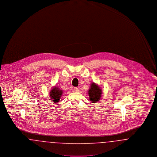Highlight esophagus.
Returning a JSON list of instances; mask_svg holds the SVG:
<instances>
[{
	"mask_svg": "<svg viewBox=\"0 0 157 157\" xmlns=\"http://www.w3.org/2000/svg\"><path fill=\"white\" fill-rule=\"evenodd\" d=\"M74 90H75V92H78L79 91V88H77V87H75V88H74Z\"/></svg>",
	"mask_w": 157,
	"mask_h": 157,
	"instance_id": "obj_1",
	"label": "esophagus"
}]
</instances>
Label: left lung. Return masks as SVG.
Listing matches in <instances>:
<instances>
[{
    "label": "left lung",
    "mask_w": 157,
    "mask_h": 157,
    "mask_svg": "<svg viewBox=\"0 0 157 157\" xmlns=\"http://www.w3.org/2000/svg\"><path fill=\"white\" fill-rule=\"evenodd\" d=\"M88 94L90 101H92L93 103H95L101 97L102 90L97 84H95V83H92L88 91Z\"/></svg>",
    "instance_id": "1"
}]
</instances>
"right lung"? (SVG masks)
<instances>
[{"label":"right lung","mask_w":157,"mask_h":157,"mask_svg":"<svg viewBox=\"0 0 157 157\" xmlns=\"http://www.w3.org/2000/svg\"><path fill=\"white\" fill-rule=\"evenodd\" d=\"M62 93V90H60L58 87H54L50 92V98L54 103H58L59 101Z\"/></svg>","instance_id":"right-lung-1"}]
</instances>
